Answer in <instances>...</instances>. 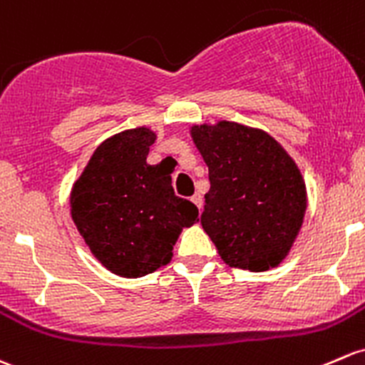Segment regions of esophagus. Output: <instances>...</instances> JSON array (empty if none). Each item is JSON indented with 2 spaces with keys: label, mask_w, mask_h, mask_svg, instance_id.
Segmentation results:
<instances>
[{
  "label": "esophagus",
  "mask_w": 365,
  "mask_h": 365,
  "mask_svg": "<svg viewBox=\"0 0 365 365\" xmlns=\"http://www.w3.org/2000/svg\"><path fill=\"white\" fill-rule=\"evenodd\" d=\"M190 199H192V202H194L195 206H197L199 210H202V202H205V199H202L201 194H194Z\"/></svg>",
  "instance_id": "34e87169"
}]
</instances>
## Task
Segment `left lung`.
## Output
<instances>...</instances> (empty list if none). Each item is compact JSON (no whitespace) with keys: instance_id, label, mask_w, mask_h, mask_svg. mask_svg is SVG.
Returning <instances> with one entry per match:
<instances>
[{"instance_id":"left-lung-1","label":"left lung","mask_w":365,"mask_h":365,"mask_svg":"<svg viewBox=\"0 0 365 365\" xmlns=\"http://www.w3.org/2000/svg\"><path fill=\"white\" fill-rule=\"evenodd\" d=\"M208 166L202 229L231 267H276L292 247L306 212V187L274 138L236 122L195 125Z\"/></svg>"}]
</instances>
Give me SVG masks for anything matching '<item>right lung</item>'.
I'll list each match as a JSON object with an SVG mask.
<instances>
[{
	"instance_id": "add662e5",
	"label": "right lung",
	"mask_w": 365,
	"mask_h": 365,
	"mask_svg": "<svg viewBox=\"0 0 365 365\" xmlns=\"http://www.w3.org/2000/svg\"><path fill=\"white\" fill-rule=\"evenodd\" d=\"M150 129H129L96 148L71 192V217L91 252L110 271L140 278L170 262L183 227L199 217L173 190L170 171L147 164Z\"/></svg>"
}]
</instances>
